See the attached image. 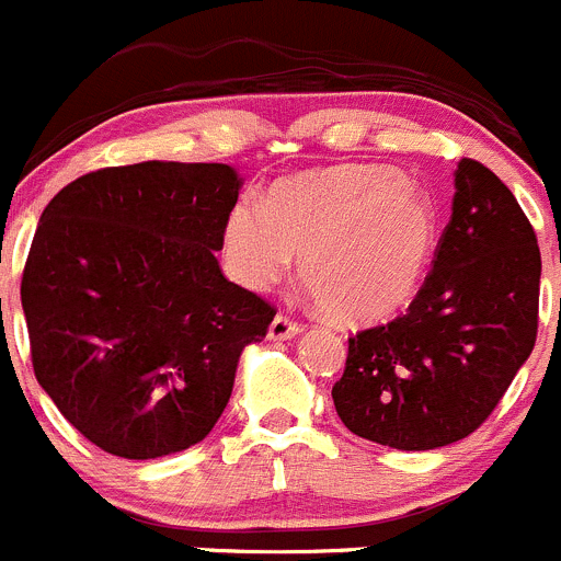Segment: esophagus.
Returning <instances> with one entry per match:
<instances>
[{
  "mask_svg": "<svg viewBox=\"0 0 561 561\" xmlns=\"http://www.w3.org/2000/svg\"><path fill=\"white\" fill-rule=\"evenodd\" d=\"M302 332V327L297 324V321L286 319V316H275L273 324H270V341H288V337L299 335Z\"/></svg>",
  "mask_w": 561,
  "mask_h": 561,
  "instance_id": "obj_1",
  "label": "esophagus"
}]
</instances>
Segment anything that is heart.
<instances>
[{
  "mask_svg": "<svg viewBox=\"0 0 561 561\" xmlns=\"http://www.w3.org/2000/svg\"><path fill=\"white\" fill-rule=\"evenodd\" d=\"M231 278L267 291L299 273L337 321H379L417 294L436 248V207L401 171L370 163L308 169L267 198H240L224 224Z\"/></svg>",
  "mask_w": 561,
  "mask_h": 561,
  "instance_id": "b5f03b06",
  "label": "heart"
}]
</instances>
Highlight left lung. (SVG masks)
Returning <instances> with one entry per match:
<instances>
[{"label":"left lung","instance_id":"left-lung-1","mask_svg":"<svg viewBox=\"0 0 561 561\" xmlns=\"http://www.w3.org/2000/svg\"><path fill=\"white\" fill-rule=\"evenodd\" d=\"M540 248L510 187L477 160L456 169L453 215L409 310L348 337L332 387L352 434L396 450L463 439L496 409L537 337Z\"/></svg>","mask_w":561,"mask_h":561}]
</instances>
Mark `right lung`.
Here are the masks:
<instances>
[{
    "label": "right lung",
    "mask_w": 561,
    "mask_h": 561,
    "mask_svg": "<svg viewBox=\"0 0 561 561\" xmlns=\"http://www.w3.org/2000/svg\"><path fill=\"white\" fill-rule=\"evenodd\" d=\"M226 163L147 160L79 176L43 209L21 280L32 365L59 412L111 456L198 445L273 305L215 251L240 196Z\"/></svg>",
    "instance_id": "1"
}]
</instances>
